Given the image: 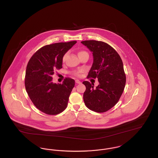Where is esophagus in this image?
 Returning a JSON list of instances; mask_svg holds the SVG:
<instances>
[{"mask_svg": "<svg viewBox=\"0 0 158 158\" xmlns=\"http://www.w3.org/2000/svg\"><path fill=\"white\" fill-rule=\"evenodd\" d=\"M75 83H77V84H80L81 82L80 80H75Z\"/></svg>", "mask_w": 158, "mask_h": 158, "instance_id": "1", "label": "esophagus"}]
</instances>
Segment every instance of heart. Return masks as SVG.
<instances>
[{
    "label": "heart",
    "instance_id": "b5f03b06",
    "mask_svg": "<svg viewBox=\"0 0 158 158\" xmlns=\"http://www.w3.org/2000/svg\"><path fill=\"white\" fill-rule=\"evenodd\" d=\"M87 53V52H85V51H79L78 54V56H79L80 55H81V54H83V53ZM67 56H68V53H65V54L64 55V56H63V61H65V60H66V58ZM75 74L76 75L78 76V75H80V72H75Z\"/></svg>",
    "mask_w": 158,
    "mask_h": 158
}]
</instances>
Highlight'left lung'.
<instances>
[{"mask_svg":"<svg viewBox=\"0 0 158 158\" xmlns=\"http://www.w3.org/2000/svg\"><path fill=\"white\" fill-rule=\"evenodd\" d=\"M92 53L93 63L88 77L97 78L99 85L85 81L83 99L90 110L104 113L118 102L126 83L122 60L111 46L102 41L94 40L81 42Z\"/></svg>","mask_w":158,"mask_h":158,"instance_id":"obj_1","label":"left lung"}]
</instances>
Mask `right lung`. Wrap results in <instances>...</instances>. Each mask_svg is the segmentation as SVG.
<instances>
[{"label":"right lung","instance_id":"1","mask_svg":"<svg viewBox=\"0 0 158 158\" xmlns=\"http://www.w3.org/2000/svg\"><path fill=\"white\" fill-rule=\"evenodd\" d=\"M76 43L73 41L45 45L28 63L25 78L26 91L34 105L47 114H58L67 107L75 81L66 78L63 84H56L52 81V75L56 69L62 68L64 55Z\"/></svg>","mask_w":158,"mask_h":158}]
</instances>
